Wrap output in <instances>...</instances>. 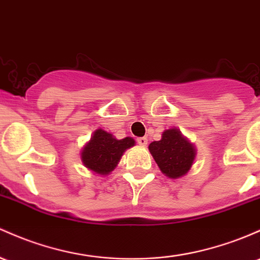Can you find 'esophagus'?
<instances>
[{
	"label": "esophagus",
	"mask_w": 260,
	"mask_h": 260,
	"mask_svg": "<svg viewBox=\"0 0 260 260\" xmlns=\"http://www.w3.org/2000/svg\"><path fill=\"white\" fill-rule=\"evenodd\" d=\"M137 143L141 145V147H145L148 144V139L145 137H141V138L137 139Z\"/></svg>",
	"instance_id": "obj_1"
}]
</instances>
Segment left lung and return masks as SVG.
Here are the masks:
<instances>
[{"label":"left lung","instance_id":"left-lung-1","mask_svg":"<svg viewBox=\"0 0 260 260\" xmlns=\"http://www.w3.org/2000/svg\"><path fill=\"white\" fill-rule=\"evenodd\" d=\"M149 152L161 173L170 179L186 175L196 156L195 145L178 128L164 131L160 141L149 144Z\"/></svg>","mask_w":260,"mask_h":260}]
</instances>
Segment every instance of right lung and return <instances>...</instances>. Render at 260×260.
<instances>
[{
	"label": "right lung",
	"mask_w": 260,
	"mask_h": 260,
	"mask_svg": "<svg viewBox=\"0 0 260 260\" xmlns=\"http://www.w3.org/2000/svg\"><path fill=\"white\" fill-rule=\"evenodd\" d=\"M136 144L135 139L125 137L117 139L106 131L96 129L81 150L82 164L99 175H108L115 170L122 155Z\"/></svg>",
	"instance_id": "add662e5"
}]
</instances>
